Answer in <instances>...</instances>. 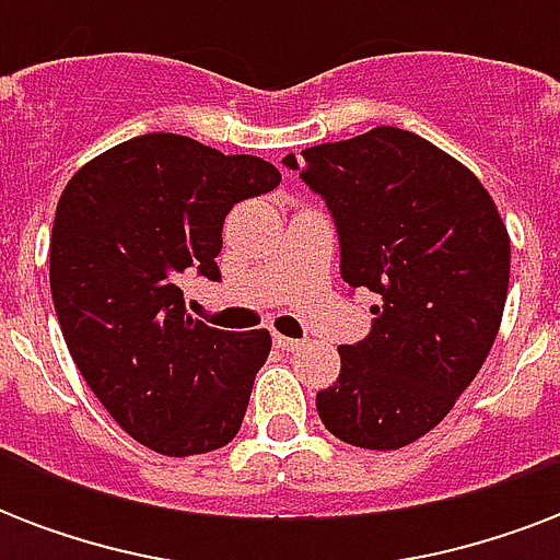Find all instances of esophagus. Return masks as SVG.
<instances>
[{
    "instance_id": "obj_1",
    "label": "esophagus",
    "mask_w": 560,
    "mask_h": 560,
    "mask_svg": "<svg viewBox=\"0 0 560 560\" xmlns=\"http://www.w3.org/2000/svg\"><path fill=\"white\" fill-rule=\"evenodd\" d=\"M272 342H276V349H281V351H299V349H302V346H305V342H302V340L284 337V334H279V331H272Z\"/></svg>"
}]
</instances>
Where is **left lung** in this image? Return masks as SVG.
<instances>
[{
  "label": "left lung",
  "mask_w": 560,
  "mask_h": 560,
  "mask_svg": "<svg viewBox=\"0 0 560 560\" xmlns=\"http://www.w3.org/2000/svg\"><path fill=\"white\" fill-rule=\"evenodd\" d=\"M284 165L323 194L340 272L377 296L372 334L340 346L316 412L340 442L398 451L427 435L486 363L503 323L512 241L488 188L398 127L302 151Z\"/></svg>",
  "instance_id": "obj_1"
}]
</instances>
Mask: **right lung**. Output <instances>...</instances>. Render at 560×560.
Returning a JSON list of instances; mask_svg holds the SVG:
<instances>
[{
  "mask_svg": "<svg viewBox=\"0 0 560 560\" xmlns=\"http://www.w3.org/2000/svg\"><path fill=\"white\" fill-rule=\"evenodd\" d=\"M279 183L258 156L144 133L78 168L57 200L48 279L69 354L118 427L162 456L218 451L241 430L270 331L209 328L179 284L220 279L226 214Z\"/></svg>",
  "mask_w": 560,
  "mask_h": 560,
  "instance_id": "right-lung-1",
  "label": "right lung"
}]
</instances>
